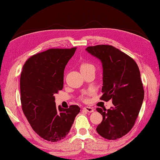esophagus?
<instances>
[{
	"mask_svg": "<svg viewBox=\"0 0 160 160\" xmlns=\"http://www.w3.org/2000/svg\"><path fill=\"white\" fill-rule=\"evenodd\" d=\"M82 109L85 111H86L87 112H89V113H92L94 112V108H92V107H88V106H85L82 108Z\"/></svg>",
	"mask_w": 160,
	"mask_h": 160,
	"instance_id": "obj_1",
	"label": "esophagus"
}]
</instances>
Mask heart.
Instances as JSON below:
<instances>
[{
	"label": "heart",
	"instance_id": "obj_1",
	"mask_svg": "<svg viewBox=\"0 0 160 160\" xmlns=\"http://www.w3.org/2000/svg\"><path fill=\"white\" fill-rule=\"evenodd\" d=\"M80 71H81V72H87V71H95L94 66L93 65V64L91 63V62H82L81 65H80ZM89 94V92L86 93V94L83 95V97L82 98V100H86V98L85 96H86V94Z\"/></svg>",
	"mask_w": 160,
	"mask_h": 160
}]
</instances>
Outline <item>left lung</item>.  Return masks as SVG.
I'll use <instances>...</instances> for the list:
<instances>
[{"label":"left lung","instance_id":"left-lung-1","mask_svg":"<svg viewBox=\"0 0 160 160\" xmlns=\"http://www.w3.org/2000/svg\"><path fill=\"white\" fill-rule=\"evenodd\" d=\"M86 50L102 62V100H112L106 110L98 108L102 120L96 130L108 139L121 138L134 125L144 99L139 67L131 57L110 45L88 46Z\"/></svg>","mask_w":160,"mask_h":160}]
</instances>
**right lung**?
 Listing matches in <instances>:
<instances>
[{"label":"right lung","instance_id":"obj_1","mask_svg":"<svg viewBox=\"0 0 160 160\" xmlns=\"http://www.w3.org/2000/svg\"><path fill=\"white\" fill-rule=\"evenodd\" d=\"M76 48H50L36 54L26 60L21 72L23 114L32 129L50 142L65 138L80 113L78 106L56 108L54 102V94L63 88L64 69Z\"/></svg>","mask_w":160,"mask_h":160}]
</instances>
